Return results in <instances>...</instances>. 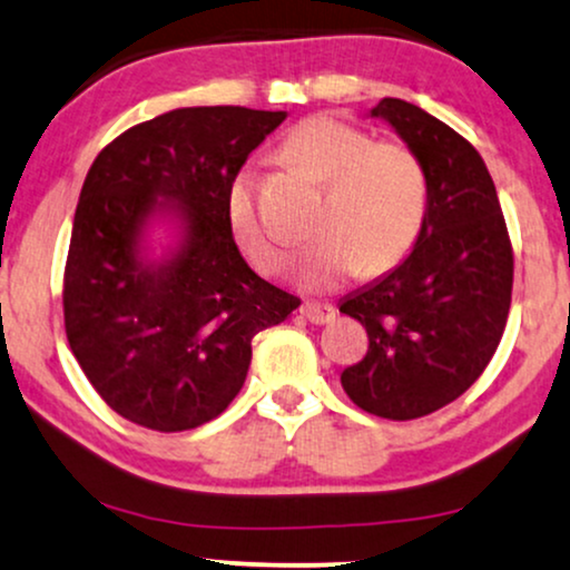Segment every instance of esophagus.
Instances as JSON below:
<instances>
[{
    "label": "esophagus",
    "mask_w": 570,
    "mask_h": 570,
    "mask_svg": "<svg viewBox=\"0 0 570 570\" xmlns=\"http://www.w3.org/2000/svg\"><path fill=\"white\" fill-rule=\"evenodd\" d=\"M301 314H304L312 325H327V322L335 320V308L330 304H304L301 306Z\"/></svg>",
    "instance_id": "1"
}]
</instances>
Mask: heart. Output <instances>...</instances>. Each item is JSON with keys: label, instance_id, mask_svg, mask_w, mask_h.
Masks as SVG:
<instances>
[{"label": "heart", "instance_id": "1", "mask_svg": "<svg viewBox=\"0 0 570 570\" xmlns=\"http://www.w3.org/2000/svg\"><path fill=\"white\" fill-rule=\"evenodd\" d=\"M279 158L327 185L314 235L298 264L301 283L330 291L356 272H391L410 256L425 224L428 177L423 160L402 139H372L362 126L333 116L301 121L279 145ZM237 250L262 272H279L287 248L266 224L256 198V171L232 177L224 200Z\"/></svg>", "mask_w": 570, "mask_h": 570}]
</instances>
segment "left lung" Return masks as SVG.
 I'll use <instances>...</instances> for the list:
<instances>
[{
    "mask_svg": "<svg viewBox=\"0 0 570 570\" xmlns=\"http://www.w3.org/2000/svg\"><path fill=\"white\" fill-rule=\"evenodd\" d=\"M385 118L428 177L425 224L410 256L343 298L367 330V354L341 372L360 410L385 420L425 417L481 377L500 346L512 298V243L483 158L417 105L383 97Z\"/></svg>",
    "mask_w": 570,
    "mask_h": 570,
    "instance_id": "left-lung-1",
    "label": "left lung"
}]
</instances>
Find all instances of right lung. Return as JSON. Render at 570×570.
<instances>
[{
	"label": "right lung",
	"instance_id": "obj_1",
	"mask_svg": "<svg viewBox=\"0 0 570 570\" xmlns=\"http://www.w3.org/2000/svg\"><path fill=\"white\" fill-rule=\"evenodd\" d=\"M283 121L240 105L179 108L126 129L91 164L62 314L83 375L129 423L177 433L219 417L248 375L253 335L298 308L245 264L224 214L232 177ZM156 209L177 213L186 237L147 265L138 237Z\"/></svg>",
	"mask_w": 570,
	"mask_h": 570
}]
</instances>
